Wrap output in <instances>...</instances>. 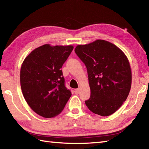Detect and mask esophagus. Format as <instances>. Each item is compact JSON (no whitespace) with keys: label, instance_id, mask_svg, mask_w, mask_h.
Instances as JSON below:
<instances>
[{"label":"esophagus","instance_id":"1","mask_svg":"<svg viewBox=\"0 0 149 149\" xmlns=\"http://www.w3.org/2000/svg\"><path fill=\"white\" fill-rule=\"evenodd\" d=\"M79 92H80V89L79 88H77V89H75L74 90V92H75V94H78L79 93Z\"/></svg>","mask_w":149,"mask_h":149}]
</instances>
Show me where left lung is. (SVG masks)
<instances>
[{"instance_id": "obj_1", "label": "left lung", "mask_w": 149, "mask_h": 149, "mask_svg": "<svg viewBox=\"0 0 149 149\" xmlns=\"http://www.w3.org/2000/svg\"><path fill=\"white\" fill-rule=\"evenodd\" d=\"M75 52L88 72L91 95L86 105L95 114L112 115L126 101L130 90L132 72L127 57L115 45L101 39L79 45Z\"/></svg>"}]
</instances>
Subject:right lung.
Returning a JSON list of instances; mask_svg holds the SVG:
<instances>
[{"label": "right lung", "mask_w": 149, "mask_h": 149, "mask_svg": "<svg viewBox=\"0 0 149 149\" xmlns=\"http://www.w3.org/2000/svg\"><path fill=\"white\" fill-rule=\"evenodd\" d=\"M74 46L44 45L33 49L22 64L20 86L33 111L46 118L63 111L72 95L66 88L61 68Z\"/></svg>", "instance_id": "obj_1"}]
</instances>
